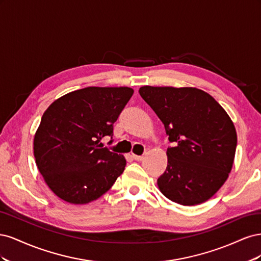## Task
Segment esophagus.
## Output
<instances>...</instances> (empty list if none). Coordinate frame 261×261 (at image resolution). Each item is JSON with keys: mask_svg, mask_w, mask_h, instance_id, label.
Returning a JSON list of instances; mask_svg holds the SVG:
<instances>
[{"mask_svg": "<svg viewBox=\"0 0 261 261\" xmlns=\"http://www.w3.org/2000/svg\"><path fill=\"white\" fill-rule=\"evenodd\" d=\"M133 158H134V160L141 161V160L144 159V155H137V154H134V153H133Z\"/></svg>", "mask_w": 261, "mask_h": 261, "instance_id": "1", "label": "esophagus"}]
</instances>
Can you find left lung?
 <instances>
[{
	"label": "left lung",
	"mask_w": 261,
	"mask_h": 261,
	"mask_svg": "<svg viewBox=\"0 0 261 261\" xmlns=\"http://www.w3.org/2000/svg\"><path fill=\"white\" fill-rule=\"evenodd\" d=\"M139 94L163 123L171 143L160 192L181 206L210 199L231 172L238 135L231 117L209 93L194 87L143 86Z\"/></svg>",
	"instance_id": "8db88e82"
}]
</instances>
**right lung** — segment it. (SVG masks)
Returning <instances> with one entry per match:
<instances>
[{"mask_svg": "<svg viewBox=\"0 0 261 261\" xmlns=\"http://www.w3.org/2000/svg\"><path fill=\"white\" fill-rule=\"evenodd\" d=\"M129 87H87L68 92L45 110L34 138L39 172L68 203L85 204L106 194L124 172L122 154L102 148L129 101Z\"/></svg>", "mask_w": 261, "mask_h": 261, "instance_id": "obj_1", "label": "right lung"}]
</instances>
